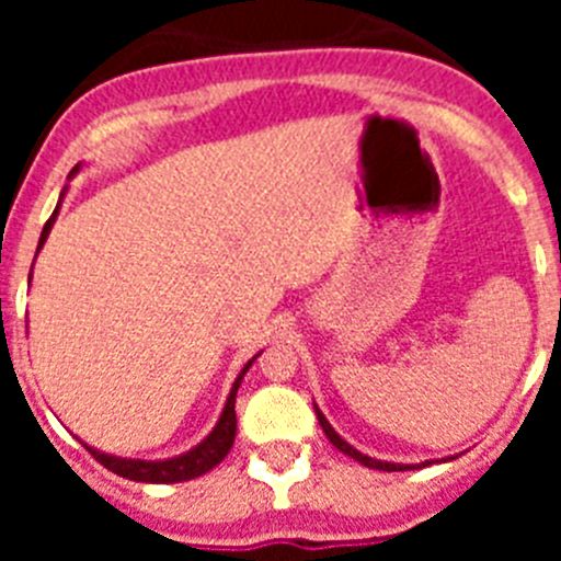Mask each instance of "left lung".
Masks as SVG:
<instances>
[{"instance_id":"obj_1","label":"left lung","mask_w":561,"mask_h":561,"mask_svg":"<svg viewBox=\"0 0 561 561\" xmlns=\"http://www.w3.org/2000/svg\"><path fill=\"white\" fill-rule=\"evenodd\" d=\"M314 413H317V421H320V427H323L325 438H329L331 444H334V447L340 449L342 455H348V458L359 460V463H362V466H368V469H381V472H408V469H421V466H430V463H433V460H424V463H390V460H376V458H368V455H362L359 449L351 447L348 440L342 438V435L336 433L334 427H331L329 419H325L323 410L317 408V404H314Z\"/></svg>"}]
</instances>
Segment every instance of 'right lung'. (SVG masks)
<instances>
[{"mask_svg":"<svg viewBox=\"0 0 561 561\" xmlns=\"http://www.w3.org/2000/svg\"><path fill=\"white\" fill-rule=\"evenodd\" d=\"M81 168L83 165L78 162V165L69 171V180H72ZM64 193H67V187H64ZM64 193H61V199H64ZM58 210H61V202H58L56 213H53L47 225H44L42 238H38V250H42L49 230H53V225H56ZM257 356H261V351L247 362L244 368H241V374L236 376V381H232L230 396H227L225 401V410H221L219 421H216V427L210 430V435H207L202 444H196L193 449H187V453L176 455V458H165V460H140V458H117V455L101 453V449L89 447V444H83V447L95 455L98 463L106 466L108 472L121 474V478H128V480H137V483H182V480L202 478L205 472H210L213 466H219L221 460L227 458V453H230L232 440H236V393L238 388H241V379H244V374L250 370V365L257 359Z\"/></svg>","mask_w":561,"mask_h":561,"instance_id":"obj_1","label":"right lung"}]
</instances>
